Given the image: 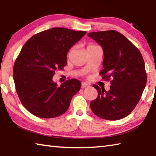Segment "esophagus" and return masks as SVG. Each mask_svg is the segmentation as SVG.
<instances>
[{
    "mask_svg": "<svg viewBox=\"0 0 156 156\" xmlns=\"http://www.w3.org/2000/svg\"><path fill=\"white\" fill-rule=\"evenodd\" d=\"M88 86H89V84L87 83V82H82V88L87 87H88Z\"/></svg>",
    "mask_w": 156,
    "mask_h": 156,
    "instance_id": "34e87169",
    "label": "esophagus"
}]
</instances>
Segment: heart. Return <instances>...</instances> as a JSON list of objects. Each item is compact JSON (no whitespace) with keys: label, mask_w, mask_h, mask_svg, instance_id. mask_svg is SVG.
Listing matches in <instances>:
<instances>
[{"label":"heart","mask_w":156,"mask_h":156,"mask_svg":"<svg viewBox=\"0 0 156 156\" xmlns=\"http://www.w3.org/2000/svg\"><path fill=\"white\" fill-rule=\"evenodd\" d=\"M95 46H97V45H94V44H90V45H88V46L87 47V49L94 48V47H95Z\"/></svg>","instance_id":"1"}]
</instances>
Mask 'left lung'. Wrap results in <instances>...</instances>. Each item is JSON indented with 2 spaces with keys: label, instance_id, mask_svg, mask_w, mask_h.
Instances as JSON below:
<instances>
[{
  "label": "left lung",
  "instance_id": "1",
  "mask_svg": "<svg viewBox=\"0 0 156 156\" xmlns=\"http://www.w3.org/2000/svg\"><path fill=\"white\" fill-rule=\"evenodd\" d=\"M88 37L103 49L102 79L111 80L106 91L94 84L98 97L90 102L92 111L98 117L115 121L127 117L140 101L147 82L145 63L140 50L123 35L115 31L91 32Z\"/></svg>",
  "mask_w": 156,
  "mask_h": 156
}]
</instances>
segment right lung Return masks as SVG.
Wrapping results in <instances>:
<instances>
[{"label":"right lung","instance_id":"add662e5","mask_svg":"<svg viewBox=\"0 0 156 156\" xmlns=\"http://www.w3.org/2000/svg\"><path fill=\"white\" fill-rule=\"evenodd\" d=\"M87 34L55 27L34 35L22 48L13 67L16 91L22 105L36 117L49 119L64 114L81 82L69 79L58 87L52 78L67 64V54Z\"/></svg>","mask_w":156,"mask_h":156}]
</instances>
